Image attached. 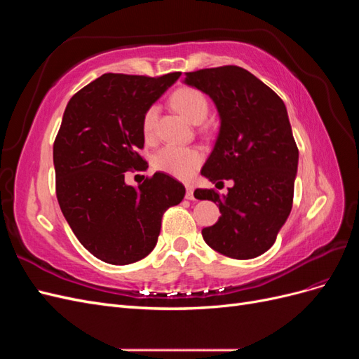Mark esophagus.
<instances>
[{"mask_svg":"<svg viewBox=\"0 0 359 359\" xmlns=\"http://www.w3.org/2000/svg\"><path fill=\"white\" fill-rule=\"evenodd\" d=\"M186 190H187L186 198L187 199H193V190H194V187L191 186V184H186Z\"/></svg>","mask_w":359,"mask_h":359,"instance_id":"esophagus-1","label":"esophagus"}]
</instances>
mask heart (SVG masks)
I'll use <instances>...</instances> for the list:
<instances>
[{
	"label": "heart",
	"mask_w": 359,
	"mask_h": 359,
	"mask_svg": "<svg viewBox=\"0 0 359 359\" xmlns=\"http://www.w3.org/2000/svg\"><path fill=\"white\" fill-rule=\"evenodd\" d=\"M170 103L181 115L186 116L193 124L202 123L210 111L206 97L199 90L190 88V86H184V88H180L173 93L170 97ZM157 118L158 107L149 106L142 119L144 135L147 137L154 135ZM201 160L202 156L196 148L166 145L156 153L154 166L163 172L170 173L173 177L187 178L199 166Z\"/></svg>",
	"instance_id": "obj_1"
}]
</instances>
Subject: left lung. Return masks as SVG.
Here are the masks:
<instances>
[{
  "mask_svg": "<svg viewBox=\"0 0 359 359\" xmlns=\"http://www.w3.org/2000/svg\"><path fill=\"white\" fill-rule=\"evenodd\" d=\"M182 82L210 95L220 116L219 136L201 173L215 186L233 182L226 194L196 190L198 199L212 201L222 212L219 222L202 229L203 240L232 259L260 256L276 243L293 202L298 148L286 106L236 66L190 72Z\"/></svg>",
  "mask_w": 359,
  "mask_h": 359,
  "instance_id": "8db88e82",
  "label": "left lung"
}]
</instances>
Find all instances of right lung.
I'll use <instances>...</instances> for the list:
<instances>
[{
	"label": "right lung",
	"mask_w": 359,
	"mask_h": 359,
	"mask_svg": "<svg viewBox=\"0 0 359 359\" xmlns=\"http://www.w3.org/2000/svg\"><path fill=\"white\" fill-rule=\"evenodd\" d=\"M180 76L106 73L64 111L53 144L58 203L79 243L106 264L128 265L153 252L163 214L186 194L161 172L137 187L124 180L127 170L148 168L137 154L144 115Z\"/></svg>",
	"instance_id": "add662e5"
}]
</instances>
